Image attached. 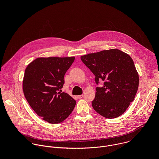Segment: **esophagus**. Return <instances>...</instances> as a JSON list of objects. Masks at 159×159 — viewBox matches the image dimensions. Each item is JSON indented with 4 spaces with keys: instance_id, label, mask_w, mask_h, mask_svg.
<instances>
[{
    "instance_id": "34e87169",
    "label": "esophagus",
    "mask_w": 159,
    "mask_h": 159,
    "mask_svg": "<svg viewBox=\"0 0 159 159\" xmlns=\"http://www.w3.org/2000/svg\"><path fill=\"white\" fill-rule=\"evenodd\" d=\"M77 98H78L79 99H81V98H83V95H79V96H77Z\"/></svg>"
}]
</instances>
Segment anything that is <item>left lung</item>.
Returning <instances> with one entry per match:
<instances>
[{"instance_id": "left-lung-1", "label": "left lung", "mask_w": 159, "mask_h": 159, "mask_svg": "<svg viewBox=\"0 0 159 159\" xmlns=\"http://www.w3.org/2000/svg\"><path fill=\"white\" fill-rule=\"evenodd\" d=\"M83 63L95 75L96 87L94 109L104 118L121 116L133 101L139 85V76L134 62L127 53L110 49L81 56Z\"/></svg>"}]
</instances>
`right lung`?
<instances>
[{
  "label": "right lung",
  "mask_w": 159,
  "mask_h": 159,
  "mask_svg": "<svg viewBox=\"0 0 159 159\" xmlns=\"http://www.w3.org/2000/svg\"><path fill=\"white\" fill-rule=\"evenodd\" d=\"M74 60V57H39L26 68L22 81L25 96L36 114L49 123L63 121L76 104L70 95L58 92Z\"/></svg>",
  "instance_id": "1"
}]
</instances>
